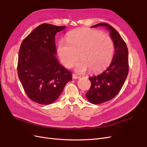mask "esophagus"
<instances>
[{
  "label": "esophagus",
  "mask_w": 147,
  "mask_h": 147,
  "mask_svg": "<svg viewBox=\"0 0 147 147\" xmlns=\"http://www.w3.org/2000/svg\"><path fill=\"white\" fill-rule=\"evenodd\" d=\"M72 76H73V79H78V78H80L79 76H77V75H76V74H74V73L72 74Z\"/></svg>",
  "instance_id": "esophagus-1"
}]
</instances>
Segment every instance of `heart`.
<instances>
[{
    "label": "heart",
    "mask_w": 147,
    "mask_h": 147,
    "mask_svg": "<svg viewBox=\"0 0 147 147\" xmlns=\"http://www.w3.org/2000/svg\"><path fill=\"white\" fill-rule=\"evenodd\" d=\"M67 42L60 40L57 53L61 63L68 68L78 60L75 70L84 73L89 69L91 73H97L110 65L115 52V45L110 36L90 28H80L69 32Z\"/></svg>",
    "instance_id": "heart-1"
}]
</instances>
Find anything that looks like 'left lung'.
<instances>
[{"instance_id": "left-lung-1", "label": "left lung", "mask_w": 147, "mask_h": 147, "mask_svg": "<svg viewBox=\"0 0 147 147\" xmlns=\"http://www.w3.org/2000/svg\"><path fill=\"white\" fill-rule=\"evenodd\" d=\"M105 26L110 31L115 45V53L110 65L101 74L89 78L91 86L86 95L87 100L95 105L109 101L118 94L129 72L128 49L120 34L111 25L101 23L92 28Z\"/></svg>"}]
</instances>
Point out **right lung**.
<instances>
[{"mask_svg":"<svg viewBox=\"0 0 147 147\" xmlns=\"http://www.w3.org/2000/svg\"><path fill=\"white\" fill-rule=\"evenodd\" d=\"M65 28L44 23L21 44L18 74L26 94L33 102L49 105L59 97L72 74L57 60L55 36Z\"/></svg>","mask_w":147,"mask_h":147,"instance_id":"add662e5","label":"right lung"}]
</instances>
